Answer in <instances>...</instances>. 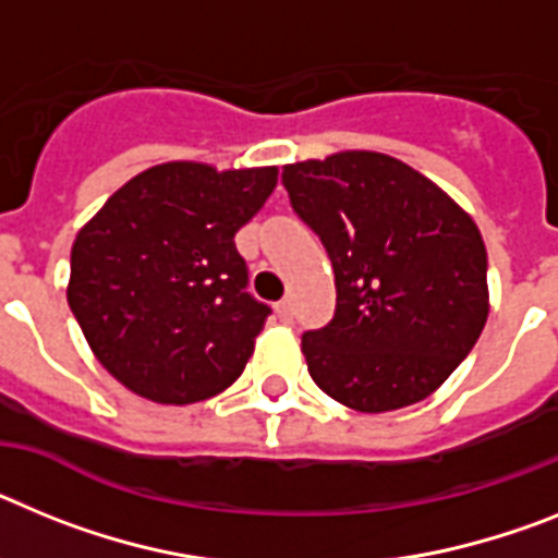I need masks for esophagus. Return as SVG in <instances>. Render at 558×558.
Instances as JSON below:
<instances>
[{
    "instance_id": "1",
    "label": "esophagus",
    "mask_w": 558,
    "mask_h": 558,
    "mask_svg": "<svg viewBox=\"0 0 558 558\" xmlns=\"http://www.w3.org/2000/svg\"><path fill=\"white\" fill-rule=\"evenodd\" d=\"M275 312H278V317L283 319V323H292V319H294V303H292V300H280L278 306H275Z\"/></svg>"
}]
</instances>
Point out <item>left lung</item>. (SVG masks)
<instances>
[{
    "mask_svg": "<svg viewBox=\"0 0 558 558\" xmlns=\"http://www.w3.org/2000/svg\"><path fill=\"white\" fill-rule=\"evenodd\" d=\"M283 185L337 280L333 319L300 345L314 385L356 413L424 401L486 326V244L474 219L379 151L286 165Z\"/></svg>",
    "mask_w": 558,
    "mask_h": 558,
    "instance_id": "left-lung-1",
    "label": "left lung"
}]
</instances>
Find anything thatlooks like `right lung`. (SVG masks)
<instances>
[{"label":"right lung","instance_id":"obj_1","mask_svg":"<svg viewBox=\"0 0 558 558\" xmlns=\"http://www.w3.org/2000/svg\"><path fill=\"white\" fill-rule=\"evenodd\" d=\"M278 168L162 162L129 179L75 235L66 300L100 365L157 404L232 385L272 308L246 292L235 232Z\"/></svg>","mask_w":558,"mask_h":558}]
</instances>
